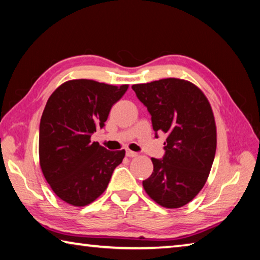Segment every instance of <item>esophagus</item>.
<instances>
[{
	"label": "esophagus",
	"mask_w": 260,
	"mask_h": 260,
	"mask_svg": "<svg viewBox=\"0 0 260 260\" xmlns=\"http://www.w3.org/2000/svg\"><path fill=\"white\" fill-rule=\"evenodd\" d=\"M125 154H126V156H129V157H136L138 155L137 153L136 152H133V151H130V149H126L125 151Z\"/></svg>",
	"instance_id": "esophagus-1"
}]
</instances>
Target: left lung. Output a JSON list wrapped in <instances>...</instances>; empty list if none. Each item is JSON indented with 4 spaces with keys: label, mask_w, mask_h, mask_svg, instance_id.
I'll list each match as a JSON object with an SVG mask.
<instances>
[{
    "label": "left lung",
    "mask_w": 260,
    "mask_h": 260,
    "mask_svg": "<svg viewBox=\"0 0 260 260\" xmlns=\"http://www.w3.org/2000/svg\"><path fill=\"white\" fill-rule=\"evenodd\" d=\"M133 90L152 115L153 130L168 135L162 160L152 157L153 172L145 192L168 209L192 201L211 170L217 130L210 103L192 82L162 79L135 84Z\"/></svg>",
    "instance_id": "left-lung-1"
}]
</instances>
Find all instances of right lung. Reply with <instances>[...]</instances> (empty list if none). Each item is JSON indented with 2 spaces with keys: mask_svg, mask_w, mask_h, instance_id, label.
<instances>
[{
  "mask_svg": "<svg viewBox=\"0 0 260 260\" xmlns=\"http://www.w3.org/2000/svg\"><path fill=\"white\" fill-rule=\"evenodd\" d=\"M121 86L93 80H71L50 95L40 122V166L50 187L63 202L84 207L107 188L125 151H108L91 136L103 127Z\"/></svg>",
  "mask_w": 260,
  "mask_h": 260,
  "instance_id": "1",
  "label": "right lung"
}]
</instances>
